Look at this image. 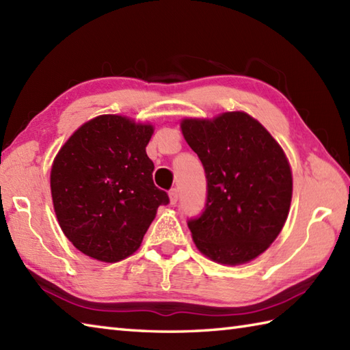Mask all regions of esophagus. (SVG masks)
<instances>
[{
  "instance_id": "obj_1",
  "label": "esophagus",
  "mask_w": 350,
  "mask_h": 350,
  "mask_svg": "<svg viewBox=\"0 0 350 350\" xmlns=\"http://www.w3.org/2000/svg\"><path fill=\"white\" fill-rule=\"evenodd\" d=\"M168 196H170V203H171V204H176V203H177V198H179V194H177V189H176V188L170 189Z\"/></svg>"
}]
</instances>
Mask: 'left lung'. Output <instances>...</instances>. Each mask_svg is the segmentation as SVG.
I'll return each instance as SVG.
<instances>
[{"label": "left lung", "mask_w": 350, "mask_h": 350, "mask_svg": "<svg viewBox=\"0 0 350 350\" xmlns=\"http://www.w3.org/2000/svg\"><path fill=\"white\" fill-rule=\"evenodd\" d=\"M182 132L203 163L207 196L188 219L197 248L213 262L241 265L269 248L287 219L292 171L280 144L245 113L187 118Z\"/></svg>", "instance_id": "obj_1"}]
</instances>
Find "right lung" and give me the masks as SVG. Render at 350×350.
Segmentation results:
<instances>
[{
	"instance_id": "obj_1",
	"label": "right lung",
	"mask_w": 350,
	"mask_h": 350,
	"mask_svg": "<svg viewBox=\"0 0 350 350\" xmlns=\"http://www.w3.org/2000/svg\"><path fill=\"white\" fill-rule=\"evenodd\" d=\"M150 124L99 116L73 133L51 170L54 209L66 237L85 256L107 263L135 252L159 206L146 153Z\"/></svg>"
}]
</instances>
